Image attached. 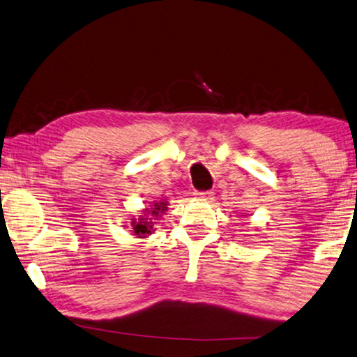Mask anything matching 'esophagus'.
Wrapping results in <instances>:
<instances>
[{"instance_id": "34e87169", "label": "esophagus", "mask_w": 357, "mask_h": 357, "mask_svg": "<svg viewBox=\"0 0 357 357\" xmlns=\"http://www.w3.org/2000/svg\"><path fill=\"white\" fill-rule=\"evenodd\" d=\"M194 195L197 197V199H200V200L211 202V200H213V195H215V194H213L211 190H205V192H195Z\"/></svg>"}]
</instances>
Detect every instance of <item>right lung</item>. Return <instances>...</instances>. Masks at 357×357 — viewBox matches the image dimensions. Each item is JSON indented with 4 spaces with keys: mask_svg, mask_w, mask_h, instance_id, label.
I'll list each match as a JSON object with an SVG mask.
<instances>
[{
    "mask_svg": "<svg viewBox=\"0 0 357 357\" xmlns=\"http://www.w3.org/2000/svg\"><path fill=\"white\" fill-rule=\"evenodd\" d=\"M167 202H160V204H153L151 205V208H146L149 216L152 218H144L142 216L139 221H132V232H135V236L137 237H146V234H152L153 229V221L152 220H157L158 213H163L167 210Z\"/></svg>",
    "mask_w": 357,
    "mask_h": 357,
    "instance_id": "add662e5",
    "label": "right lung"
}]
</instances>
